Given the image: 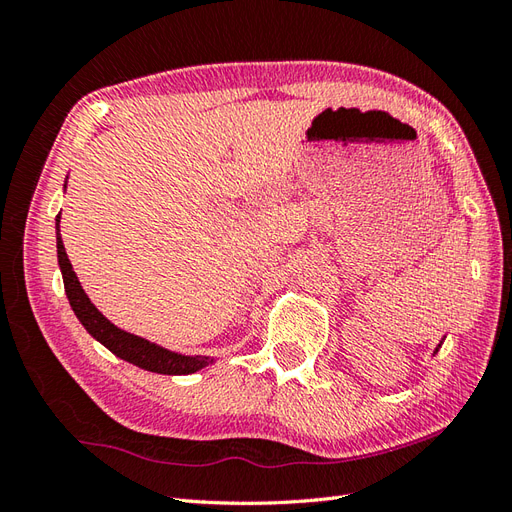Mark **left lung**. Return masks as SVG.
Masks as SVG:
<instances>
[{
	"mask_svg": "<svg viewBox=\"0 0 512 512\" xmlns=\"http://www.w3.org/2000/svg\"><path fill=\"white\" fill-rule=\"evenodd\" d=\"M439 347H441V342H439V344H437V349H435V353H437V351H439ZM435 353H433V355H435Z\"/></svg>",
	"mask_w": 512,
	"mask_h": 512,
	"instance_id": "1",
	"label": "left lung"
}]
</instances>
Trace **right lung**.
<instances>
[{
    "label": "right lung",
    "instance_id": "add662e5",
    "mask_svg": "<svg viewBox=\"0 0 512 512\" xmlns=\"http://www.w3.org/2000/svg\"><path fill=\"white\" fill-rule=\"evenodd\" d=\"M64 189H66V181H64ZM55 241H58V265L62 271L68 303H71L79 323L84 325L88 334L94 340H99L105 349L112 351L116 357L124 359V362H129L137 368H144L148 372H159V375H191V372H198L204 366L213 364V357L183 355V353L168 351L155 342L129 334V331H124L116 327L112 321H107L105 316L96 310V306L86 295V290L81 288L71 260L66 256L64 243L60 237V215L55 217Z\"/></svg>",
    "mask_w": 512,
    "mask_h": 512
}]
</instances>
